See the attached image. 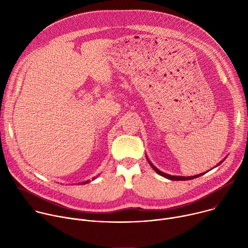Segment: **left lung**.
I'll list each match as a JSON object with an SVG mask.
<instances>
[{"label": "left lung", "instance_id": "obj_1", "mask_svg": "<svg viewBox=\"0 0 248 248\" xmlns=\"http://www.w3.org/2000/svg\"><path fill=\"white\" fill-rule=\"evenodd\" d=\"M147 158V157H146ZM147 160H148V162H149V164H150V166L152 167V169L156 171V172H158L160 175H162V176H164V178H167L168 180H170V181H188V180H192V179H195V178H197V176H200V174H196V175H192V176H176V175H170V174H168V173H165V172H163V171H161L160 170H158L150 161H149V159L147 158ZM223 162V161H222ZM222 162H220L219 163V165L222 163ZM202 174V173H201Z\"/></svg>", "mask_w": 248, "mask_h": 248}]
</instances>
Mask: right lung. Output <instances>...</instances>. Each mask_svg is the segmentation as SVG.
Returning a JSON list of instances; mask_svg holds the SVG:
<instances>
[{
  "instance_id": "obj_1",
  "label": "right lung",
  "mask_w": 248,
  "mask_h": 248,
  "mask_svg": "<svg viewBox=\"0 0 248 248\" xmlns=\"http://www.w3.org/2000/svg\"><path fill=\"white\" fill-rule=\"evenodd\" d=\"M93 180H94V179H93ZM88 182H89V181H87V182H83V183H81V184H82V185H84V184H86V183H88Z\"/></svg>"
}]
</instances>
